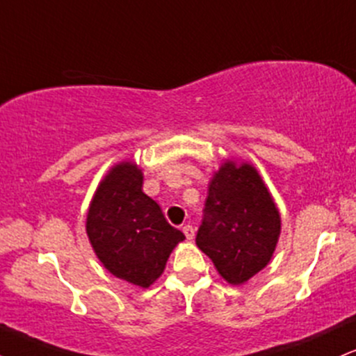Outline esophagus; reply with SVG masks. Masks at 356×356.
Returning a JSON list of instances; mask_svg holds the SVG:
<instances>
[{
    "label": "esophagus",
    "mask_w": 356,
    "mask_h": 356,
    "mask_svg": "<svg viewBox=\"0 0 356 356\" xmlns=\"http://www.w3.org/2000/svg\"><path fill=\"white\" fill-rule=\"evenodd\" d=\"M182 232H184V234H186V238L187 239H192V238H194V227H192L191 226V224H186V226H184L182 227Z\"/></svg>",
    "instance_id": "34e87169"
}]
</instances>
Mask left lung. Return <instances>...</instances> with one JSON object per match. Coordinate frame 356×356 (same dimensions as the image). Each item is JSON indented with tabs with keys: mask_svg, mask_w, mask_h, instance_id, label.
I'll return each mask as SVG.
<instances>
[{
	"mask_svg": "<svg viewBox=\"0 0 356 356\" xmlns=\"http://www.w3.org/2000/svg\"><path fill=\"white\" fill-rule=\"evenodd\" d=\"M280 231V212L254 167L231 161L220 165L195 236L219 275L231 284L246 283L269 263Z\"/></svg>",
	"mask_w": 356,
	"mask_h": 356,
	"instance_id": "left-lung-1",
	"label": "left lung"
}]
</instances>
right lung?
I'll return each instance as SVG.
<instances>
[{
    "instance_id": "add662e5",
    "label": "right lung",
    "mask_w": 356,
    "mask_h": 356,
    "mask_svg": "<svg viewBox=\"0 0 356 356\" xmlns=\"http://www.w3.org/2000/svg\"><path fill=\"white\" fill-rule=\"evenodd\" d=\"M142 179L130 162H122L105 175L90 204L87 234L113 276L149 288L186 236L170 226L159 204L142 192Z\"/></svg>"
}]
</instances>
